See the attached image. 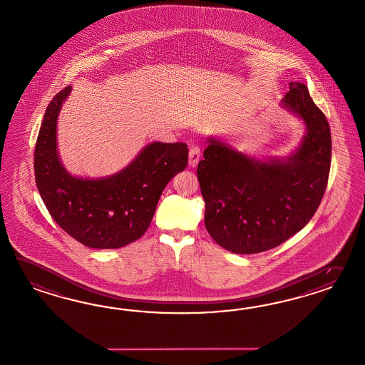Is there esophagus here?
<instances>
[{
	"mask_svg": "<svg viewBox=\"0 0 365 365\" xmlns=\"http://www.w3.org/2000/svg\"><path fill=\"white\" fill-rule=\"evenodd\" d=\"M200 158H201L200 147H197V145L190 147V150H189V165L190 167H196L198 161H200Z\"/></svg>",
	"mask_w": 365,
	"mask_h": 365,
	"instance_id": "34e87169",
	"label": "esophagus"
}]
</instances>
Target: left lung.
Returning <instances> with one entry per match:
<instances>
[{"label": "left lung", "instance_id": "8db88e82", "mask_svg": "<svg viewBox=\"0 0 365 365\" xmlns=\"http://www.w3.org/2000/svg\"><path fill=\"white\" fill-rule=\"evenodd\" d=\"M282 106L303 119L307 133L284 161L247 158L209 139L197 178L205 201V227L235 254L266 252L302 230L327 187L331 131L306 84L290 83Z\"/></svg>", "mask_w": 365, "mask_h": 365}]
</instances>
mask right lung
I'll return each mask as SVG.
<instances>
[{
	"mask_svg": "<svg viewBox=\"0 0 365 365\" xmlns=\"http://www.w3.org/2000/svg\"><path fill=\"white\" fill-rule=\"evenodd\" d=\"M70 93L67 86L53 98L38 133V192L56 224L78 242L93 249L123 247L147 232L164 187L187 168V144L155 141L110 178H74L56 150V119Z\"/></svg>",
	"mask_w": 365,
	"mask_h": 365,
	"instance_id": "add662e5",
	"label": "right lung"
}]
</instances>
